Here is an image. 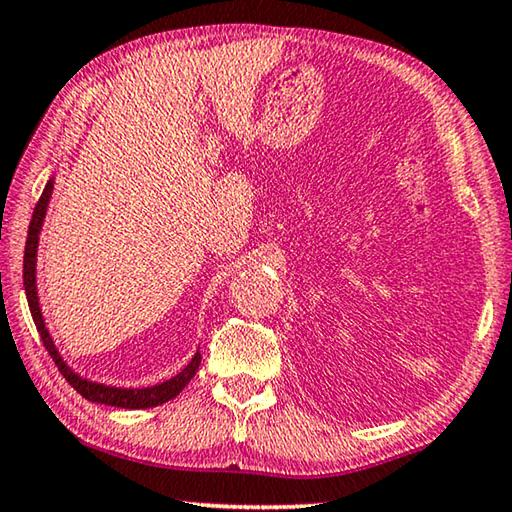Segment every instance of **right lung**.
I'll list each match as a JSON object with an SVG mask.
<instances>
[{"label":"right lung","mask_w":512,"mask_h":512,"mask_svg":"<svg viewBox=\"0 0 512 512\" xmlns=\"http://www.w3.org/2000/svg\"><path fill=\"white\" fill-rule=\"evenodd\" d=\"M51 192H54V178H49V183L45 185V192H42L40 201L36 203V210H33L31 223H29L27 246H24V291H27V300H29L33 323H36L38 332H40V339H42V343H45V348L51 354V359L56 361L58 370L63 372V377L69 381V384H72L74 391L81 393L85 400H90V402L117 406V409H151V406H158V404L173 400V397L183 391V388L196 375L198 366H201V352H196L192 361H189L176 377L162 381V384L146 386V388H117V386L99 384V381L83 379L79 372H74L72 368H69L65 359L58 354L56 343L49 336V329L45 325V318H42L40 302H38V287H36L38 239H40L42 223H45V214H47V207H49Z\"/></svg>","instance_id":"1"}]
</instances>
